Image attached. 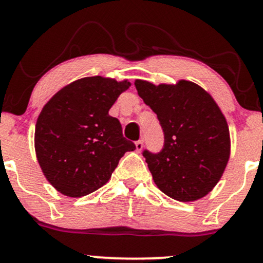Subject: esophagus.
I'll use <instances>...</instances> for the list:
<instances>
[{"label": "esophagus", "instance_id": "34e87169", "mask_svg": "<svg viewBox=\"0 0 263 263\" xmlns=\"http://www.w3.org/2000/svg\"><path fill=\"white\" fill-rule=\"evenodd\" d=\"M142 148H143V141L140 140L136 142V151H137V152H141Z\"/></svg>", "mask_w": 263, "mask_h": 263}]
</instances>
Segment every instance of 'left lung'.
Returning <instances> with one entry per match:
<instances>
[{"label":"left lung","mask_w":263,"mask_h":263,"mask_svg":"<svg viewBox=\"0 0 263 263\" xmlns=\"http://www.w3.org/2000/svg\"><path fill=\"white\" fill-rule=\"evenodd\" d=\"M135 85L164 134L161 152L142 153L157 186L179 201L203 198L220 180L230 157V132L221 110L192 81L153 85L136 80Z\"/></svg>","instance_id":"obj_1"}]
</instances>
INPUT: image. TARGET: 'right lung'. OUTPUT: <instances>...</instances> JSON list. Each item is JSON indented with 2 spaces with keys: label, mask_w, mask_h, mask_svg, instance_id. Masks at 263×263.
Instances as JSON below:
<instances>
[{
  "label": "right lung",
  "mask_w": 263,
  "mask_h": 263,
  "mask_svg": "<svg viewBox=\"0 0 263 263\" xmlns=\"http://www.w3.org/2000/svg\"><path fill=\"white\" fill-rule=\"evenodd\" d=\"M131 83L89 77L69 84L44 105L35 123L39 165L66 197L90 194L108 182L126 152L136 149L121 123L108 115Z\"/></svg>",
  "instance_id": "obj_1"
}]
</instances>
